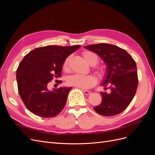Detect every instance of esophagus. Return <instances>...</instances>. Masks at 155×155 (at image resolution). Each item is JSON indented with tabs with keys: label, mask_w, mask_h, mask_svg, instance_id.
Instances as JSON below:
<instances>
[{
	"label": "esophagus",
	"mask_w": 155,
	"mask_h": 155,
	"mask_svg": "<svg viewBox=\"0 0 155 155\" xmlns=\"http://www.w3.org/2000/svg\"><path fill=\"white\" fill-rule=\"evenodd\" d=\"M83 91L84 93L86 95H90L91 94V91H87V90H83Z\"/></svg>",
	"instance_id": "obj_1"
}]
</instances>
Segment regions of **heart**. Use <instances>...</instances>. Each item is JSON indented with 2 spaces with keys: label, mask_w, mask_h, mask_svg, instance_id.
I'll return each instance as SVG.
<instances>
[{
  "label": "heart",
  "mask_w": 155,
  "mask_h": 155,
  "mask_svg": "<svg viewBox=\"0 0 155 155\" xmlns=\"http://www.w3.org/2000/svg\"><path fill=\"white\" fill-rule=\"evenodd\" d=\"M83 57L91 65L96 64L98 61V56L96 54L90 51H86L83 54ZM70 58L68 57L63 64V68L64 70H68L69 68ZM97 74L98 76L103 77L105 74V71L102 68H98L97 70ZM67 82L68 85L73 87H76L81 88H88L92 87L96 83L95 78L90 75H82L79 74H75L67 78Z\"/></svg>",
  "instance_id": "heart-1"
}]
</instances>
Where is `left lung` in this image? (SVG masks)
Segmentation results:
<instances>
[{"mask_svg": "<svg viewBox=\"0 0 155 155\" xmlns=\"http://www.w3.org/2000/svg\"><path fill=\"white\" fill-rule=\"evenodd\" d=\"M84 47L97 54L107 64V74L101 85L109 91L100 92L101 103L94 109L105 116L121 113L130 104L137 90L136 62L125 50L115 45L100 43Z\"/></svg>", "mask_w": 155, "mask_h": 155, "instance_id": "left-lung-1", "label": "left lung"}]
</instances>
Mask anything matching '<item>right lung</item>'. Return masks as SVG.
<instances>
[{
    "mask_svg": "<svg viewBox=\"0 0 155 155\" xmlns=\"http://www.w3.org/2000/svg\"><path fill=\"white\" fill-rule=\"evenodd\" d=\"M79 47L80 45H49L37 48L21 61L16 72L18 91L26 107L33 114L51 118L63 110L72 87H61L48 91V83L54 78L61 77L64 60Z\"/></svg>",
    "mask_w": 155,
    "mask_h": 155,
    "instance_id": "obj_1",
    "label": "right lung"
}]
</instances>
